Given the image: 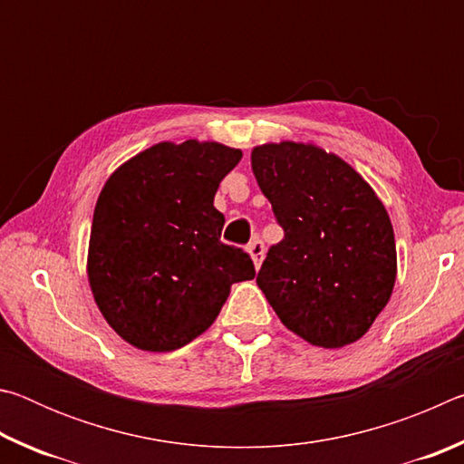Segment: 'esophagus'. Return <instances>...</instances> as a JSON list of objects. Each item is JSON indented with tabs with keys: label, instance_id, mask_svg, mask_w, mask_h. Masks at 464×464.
Returning <instances> with one entry per match:
<instances>
[{
	"label": "esophagus",
	"instance_id": "1",
	"mask_svg": "<svg viewBox=\"0 0 464 464\" xmlns=\"http://www.w3.org/2000/svg\"><path fill=\"white\" fill-rule=\"evenodd\" d=\"M247 251H249L251 260H254V264H256V268H260V264L264 260V241L260 237H256L254 241H249Z\"/></svg>",
	"mask_w": 464,
	"mask_h": 464
}]
</instances>
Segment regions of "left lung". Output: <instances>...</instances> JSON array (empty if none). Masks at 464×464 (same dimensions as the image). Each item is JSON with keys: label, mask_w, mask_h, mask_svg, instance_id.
I'll return each instance as SVG.
<instances>
[{"label": "left lung", "mask_w": 464, "mask_h": 464, "mask_svg": "<svg viewBox=\"0 0 464 464\" xmlns=\"http://www.w3.org/2000/svg\"><path fill=\"white\" fill-rule=\"evenodd\" d=\"M257 186L285 239L268 249L257 286L282 324L321 348L362 337L397 276L387 210L358 171L324 149L286 143L251 151Z\"/></svg>", "instance_id": "left-lung-1"}]
</instances>
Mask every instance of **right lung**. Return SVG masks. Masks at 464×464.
<instances>
[{
  "mask_svg": "<svg viewBox=\"0 0 464 464\" xmlns=\"http://www.w3.org/2000/svg\"><path fill=\"white\" fill-rule=\"evenodd\" d=\"M239 149L186 140L132 157L102 188L88 276L102 315L122 340L171 352L213 325L233 282L256 276L241 247L221 241L213 207Z\"/></svg>",
  "mask_w": 464,
  "mask_h": 464,
  "instance_id": "1",
  "label": "right lung"
}]
</instances>
